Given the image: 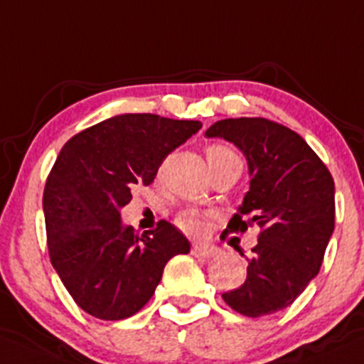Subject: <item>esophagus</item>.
<instances>
[{
  "label": "esophagus",
  "instance_id": "esophagus-1",
  "mask_svg": "<svg viewBox=\"0 0 364 364\" xmlns=\"http://www.w3.org/2000/svg\"><path fill=\"white\" fill-rule=\"evenodd\" d=\"M218 248L214 245H207V243H200L193 247V254L196 257H202V259H210V257H216L218 255Z\"/></svg>",
  "mask_w": 364,
  "mask_h": 364
}]
</instances>
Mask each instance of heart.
<instances>
[{
	"label": "heart",
	"instance_id": "obj_1",
	"mask_svg": "<svg viewBox=\"0 0 364 364\" xmlns=\"http://www.w3.org/2000/svg\"><path fill=\"white\" fill-rule=\"evenodd\" d=\"M223 157H237V154L234 150H230V148L221 146V144H214V146L207 148V161H209V159H223ZM178 225L184 228V230L196 232L200 230V225L202 223H200L198 216H195V214L191 213H186L178 218Z\"/></svg>",
	"mask_w": 364,
	"mask_h": 364
}]
</instances>
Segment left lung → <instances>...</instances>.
<instances>
[{
	"label": "left lung",
	"instance_id": "obj_1",
	"mask_svg": "<svg viewBox=\"0 0 364 364\" xmlns=\"http://www.w3.org/2000/svg\"><path fill=\"white\" fill-rule=\"evenodd\" d=\"M220 137L245 155L250 188L228 221L230 230L261 228L247 279L223 300L257 318L286 309L318 275L334 232V180L309 144L289 128L262 117L221 119Z\"/></svg>",
	"mask_w": 364,
	"mask_h": 364
}]
</instances>
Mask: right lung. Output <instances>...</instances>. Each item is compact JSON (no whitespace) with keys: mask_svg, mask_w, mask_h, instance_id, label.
Wrapping results in <instances>:
<instances>
[{"mask_svg":"<svg viewBox=\"0 0 364 364\" xmlns=\"http://www.w3.org/2000/svg\"><path fill=\"white\" fill-rule=\"evenodd\" d=\"M200 121L119 114L64 144L43 196L50 259L78 306L100 320H123L154 296L173 255L191 243L169 221L139 234L121 209L137 184H151L166 157Z\"/></svg>","mask_w":364,"mask_h":364,"instance_id":"1","label":"right lung"}]
</instances>
